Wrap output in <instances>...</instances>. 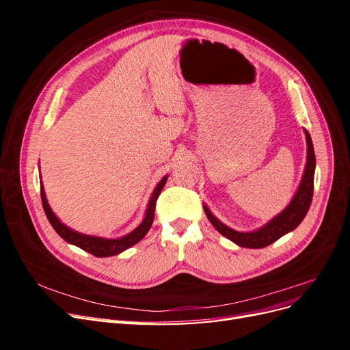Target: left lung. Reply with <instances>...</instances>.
I'll list each match as a JSON object with an SVG mask.
<instances>
[{
  "label": "left lung",
  "mask_w": 350,
  "mask_h": 350,
  "mask_svg": "<svg viewBox=\"0 0 350 350\" xmlns=\"http://www.w3.org/2000/svg\"><path fill=\"white\" fill-rule=\"evenodd\" d=\"M306 146H308V156H306V166L304 171L302 181L299 184L298 191L293 196L289 206L286 207L280 215L273 217L266 226H262L258 230L254 232H237L228 228L226 225L219 221L210 210L204 206V211L207 219L211 221L221 235L228 239L234 241L237 245L243 248H264L269 247L270 243L282 238L284 234L293 230L296 226H299L304 217L306 216L312 201L314 194V172H315V153L311 135L308 131H305Z\"/></svg>",
  "instance_id": "8db88e82"
}]
</instances>
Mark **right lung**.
<instances>
[{
    "instance_id": "add662e5",
    "label": "right lung",
    "mask_w": 350,
    "mask_h": 350,
    "mask_svg": "<svg viewBox=\"0 0 350 350\" xmlns=\"http://www.w3.org/2000/svg\"><path fill=\"white\" fill-rule=\"evenodd\" d=\"M166 179H167V176H163L162 181L159 183L157 187L154 188V191H153V194L150 197V201H149V207H147V211H146V217L142 221V225L139 228H135L131 232V234L125 235L122 238H118V239H105V238H98V237L83 235V234H79V232H76V230L67 228L66 225H62L59 219L54 213H52V210H51L48 201H46V197H45L44 187L40 185L42 206H44L45 215L49 220V224L52 225V228L57 230V234L62 239L72 243V245H76V247L84 250V251H88L89 254H92V256H94V257H112V256H116V254L125 251L126 248L135 245V243L142 241L146 237L147 232H149V229L153 224V217H154L156 200L163 189V187L166 184Z\"/></svg>"
}]
</instances>
